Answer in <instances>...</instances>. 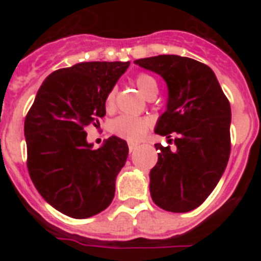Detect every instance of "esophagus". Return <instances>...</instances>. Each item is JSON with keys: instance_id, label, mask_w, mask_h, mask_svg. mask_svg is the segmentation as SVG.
Here are the masks:
<instances>
[{"instance_id": "esophagus-1", "label": "esophagus", "mask_w": 261, "mask_h": 261, "mask_svg": "<svg viewBox=\"0 0 261 261\" xmlns=\"http://www.w3.org/2000/svg\"><path fill=\"white\" fill-rule=\"evenodd\" d=\"M138 144H136V142H128V147H129V151L132 153V151H135L136 149H137Z\"/></svg>"}]
</instances>
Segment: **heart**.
Masks as SVG:
<instances>
[{
    "label": "heart",
    "mask_w": 261,
    "mask_h": 261,
    "mask_svg": "<svg viewBox=\"0 0 261 261\" xmlns=\"http://www.w3.org/2000/svg\"><path fill=\"white\" fill-rule=\"evenodd\" d=\"M135 85L140 93L146 98L151 91H156V81L146 73H140L136 75ZM116 103V90L111 89L105 98V107L107 111H112ZM151 119L149 117H135L129 115H121L112 121L111 129L116 136L125 138L128 141H138L150 129Z\"/></svg>",
    "instance_id": "b5f03b06"
}]
</instances>
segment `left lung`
Listing matches in <instances>:
<instances>
[{
    "mask_svg": "<svg viewBox=\"0 0 261 261\" xmlns=\"http://www.w3.org/2000/svg\"><path fill=\"white\" fill-rule=\"evenodd\" d=\"M135 62L166 81L167 110L155 133L167 138L176 135L175 150L155 144L158 162L150 171L151 199L165 211L187 213L206 200L229 162V99L213 70L190 57L159 55Z\"/></svg>",
    "mask_w": 261,
    "mask_h": 261,
    "instance_id": "obj_1",
    "label": "left lung"
}]
</instances>
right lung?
I'll return each instance as SVG.
<instances>
[{
	"instance_id": "right-lung-1",
	"label": "right lung",
	"mask_w": 261,
	"mask_h": 261,
	"mask_svg": "<svg viewBox=\"0 0 261 261\" xmlns=\"http://www.w3.org/2000/svg\"><path fill=\"white\" fill-rule=\"evenodd\" d=\"M129 62L91 61L48 75L24 120L27 168L32 183L55 209L73 218L105 211L128 156V145L112 136L93 150L86 126L99 125L105 98Z\"/></svg>"
}]
</instances>
